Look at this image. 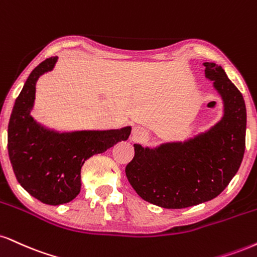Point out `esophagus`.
Returning <instances> with one entry per match:
<instances>
[{
	"instance_id": "34e87169",
	"label": "esophagus",
	"mask_w": 257,
	"mask_h": 257,
	"mask_svg": "<svg viewBox=\"0 0 257 257\" xmlns=\"http://www.w3.org/2000/svg\"><path fill=\"white\" fill-rule=\"evenodd\" d=\"M133 140L134 141H144L145 139H146L148 135H147V132L145 131L142 126H134V129H133Z\"/></svg>"
}]
</instances>
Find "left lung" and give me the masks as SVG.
I'll use <instances>...</instances> for the list:
<instances>
[{"label": "left lung", "instance_id": "8db88e82", "mask_svg": "<svg viewBox=\"0 0 257 257\" xmlns=\"http://www.w3.org/2000/svg\"><path fill=\"white\" fill-rule=\"evenodd\" d=\"M206 78L220 94L221 119L185 141L157 147L135 144L125 175L147 202L179 209L217 197L237 174L245 150L246 109L243 95L221 66L205 62Z\"/></svg>", "mask_w": 257, "mask_h": 257}]
</instances>
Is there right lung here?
Segmentation results:
<instances>
[{
    "mask_svg": "<svg viewBox=\"0 0 257 257\" xmlns=\"http://www.w3.org/2000/svg\"><path fill=\"white\" fill-rule=\"evenodd\" d=\"M57 56L37 66L15 100L8 124V153L18 182L45 205L75 199L81 188V168L92 156L128 140L132 126L110 131L60 133L45 128L31 116L39 76L51 72Z\"/></svg>",
    "mask_w": 257,
    "mask_h": 257,
    "instance_id": "obj_1",
    "label": "right lung"
}]
</instances>
